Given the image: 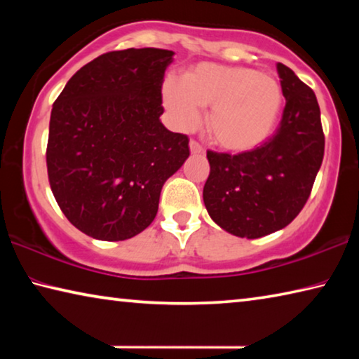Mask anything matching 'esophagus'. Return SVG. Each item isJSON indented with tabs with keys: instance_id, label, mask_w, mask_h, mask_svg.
Returning a JSON list of instances; mask_svg holds the SVG:
<instances>
[{
	"instance_id": "1",
	"label": "esophagus",
	"mask_w": 359,
	"mask_h": 359,
	"mask_svg": "<svg viewBox=\"0 0 359 359\" xmlns=\"http://www.w3.org/2000/svg\"><path fill=\"white\" fill-rule=\"evenodd\" d=\"M190 151L193 155H201L204 149L201 147V144H198L196 141H190Z\"/></svg>"
}]
</instances>
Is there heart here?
<instances>
[{"instance_id":"1","label":"heart","mask_w":359,"mask_h":359,"mask_svg":"<svg viewBox=\"0 0 359 359\" xmlns=\"http://www.w3.org/2000/svg\"><path fill=\"white\" fill-rule=\"evenodd\" d=\"M163 102L177 130L201 121V106L209 107L208 130L220 147L248 151L276 131L283 109V88L276 77L244 66L201 63L184 79L163 83Z\"/></svg>"}]
</instances>
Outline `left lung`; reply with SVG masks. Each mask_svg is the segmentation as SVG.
Returning <instances> with one entry per match:
<instances>
[{
    "mask_svg": "<svg viewBox=\"0 0 359 359\" xmlns=\"http://www.w3.org/2000/svg\"><path fill=\"white\" fill-rule=\"evenodd\" d=\"M277 72L287 102L276 135L244 154L208 151L204 205L218 226L238 238H263L293 222L323 161L317 96L288 66L277 63Z\"/></svg>",
    "mask_w": 359,
    "mask_h": 359,
    "instance_id": "obj_1",
    "label": "left lung"
}]
</instances>
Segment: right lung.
Instances as JSON below:
<instances>
[{
    "label": "right lung",
    "instance_id": "right-lung-1",
    "mask_svg": "<svg viewBox=\"0 0 359 359\" xmlns=\"http://www.w3.org/2000/svg\"><path fill=\"white\" fill-rule=\"evenodd\" d=\"M174 52H109L82 66L53 102L47 172L66 218L90 238L125 241L154 222L165 182L190 156L161 123Z\"/></svg>",
    "mask_w": 359,
    "mask_h": 359
}]
</instances>
